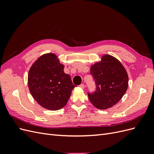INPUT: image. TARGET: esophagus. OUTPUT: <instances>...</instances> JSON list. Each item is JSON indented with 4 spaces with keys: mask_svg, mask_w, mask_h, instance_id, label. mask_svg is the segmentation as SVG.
I'll return each instance as SVG.
<instances>
[{
    "mask_svg": "<svg viewBox=\"0 0 154 154\" xmlns=\"http://www.w3.org/2000/svg\"><path fill=\"white\" fill-rule=\"evenodd\" d=\"M80 87L81 88H84V87H85V85L83 84V83H82V84H80Z\"/></svg>",
    "mask_w": 154,
    "mask_h": 154,
    "instance_id": "obj_1",
    "label": "esophagus"
}]
</instances>
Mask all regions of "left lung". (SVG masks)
<instances>
[{"mask_svg":"<svg viewBox=\"0 0 154 154\" xmlns=\"http://www.w3.org/2000/svg\"><path fill=\"white\" fill-rule=\"evenodd\" d=\"M91 74L96 87L87 94L97 109L105 110L116 105L127 90V72L119 60L110 55H104L100 62L93 65Z\"/></svg>","mask_w":154,"mask_h":154,"instance_id":"obj_1","label":"left lung"}]
</instances>
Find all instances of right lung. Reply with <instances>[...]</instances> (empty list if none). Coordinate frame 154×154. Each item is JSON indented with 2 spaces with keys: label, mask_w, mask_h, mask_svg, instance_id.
<instances>
[{
  "label": "right lung",
  "mask_w": 154,
  "mask_h": 154,
  "mask_svg": "<svg viewBox=\"0 0 154 154\" xmlns=\"http://www.w3.org/2000/svg\"><path fill=\"white\" fill-rule=\"evenodd\" d=\"M63 68L57 56L49 53L41 56L29 69V91L37 103L46 109L63 108L76 87Z\"/></svg>",
  "instance_id": "add662e5"
}]
</instances>
